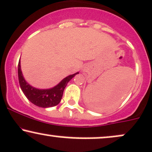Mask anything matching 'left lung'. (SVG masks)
<instances>
[{
	"instance_id": "left-lung-1",
	"label": "left lung",
	"mask_w": 152,
	"mask_h": 152,
	"mask_svg": "<svg viewBox=\"0 0 152 152\" xmlns=\"http://www.w3.org/2000/svg\"><path fill=\"white\" fill-rule=\"evenodd\" d=\"M86 100H87V102L89 103V104L90 106L94 107L95 104H96V102H95L93 100L92 96H91V94H89V93H86Z\"/></svg>"
}]
</instances>
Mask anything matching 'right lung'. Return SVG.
<instances>
[{
	"instance_id": "1",
	"label": "right lung",
	"mask_w": 152,
	"mask_h": 152,
	"mask_svg": "<svg viewBox=\"0 0 152 152\" xmlns=\"http://www.w3.org/2000/svg\"><path fill=\"white\" fill-rule=\"evenodd\" d=\"M78 73H79L77 72L74 74L69 75L67 77L64 78L54 87L50 89H41L33 87L29 83L26 82L22 74L20 61L18 65V77L20 87L23 93L31 103L35 104L36 106L44 108L51 107L59 104L62 99L63 91L66 85Z\"/></svg>"
}]
</instances>
